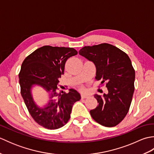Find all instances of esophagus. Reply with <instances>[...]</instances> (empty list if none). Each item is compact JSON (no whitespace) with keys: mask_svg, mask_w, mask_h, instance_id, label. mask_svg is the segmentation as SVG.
I'll list each match as a JSON object with an SVG mask.
<instances>
[{"mask_svg":"<svg viewBox=\"0 0 154 154\" xmlns=\"http://www.w3.org/2000/svg\"><path fill=\"white\" fill-rule=\"evenodd\" d=\"M89 97V94H87L85 93L81 94V98H82V99H86V98H88Z\"/></svg>","mask_w":154,"mask_h":154,"instance_id":"1","label":"esophagus"}]
</instances>
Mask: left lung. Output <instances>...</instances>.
Segmentation results:
<instances>
[{
	"instance_id": "8db88e82",
	"label": "left lung",
	"mask_w": 154,
	"mask_h": 154,
	"mask_svg": "<svg viewBox=\"0 0 154 154\" xmlns=\"http://www.w3.org/2000/svg\"><path fill=\"white\" fill-rule=\"evenodd\" d=\"M79 55L93 61L96 67L97 81L106 82L109 93L103 96L95 94L99 103L90 110L97 122L106 127L119 124L126 116L131 104L134 91L135 71L125 52L109 44L85 46Z\"/></svg>"
}]
</instances>
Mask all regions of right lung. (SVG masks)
<instances>
[{
    "label": "right lung",
    "mask_w": 154,
    "mask_h": 154,
    "mask_svg": "<svg viewBox=\"0 0 154 154\" xmlns=\"http://www.w3.org/2000/svg\"><path fill=\"white\" fill-rule=\"evenodd\" d=\"M77 54L72 48L44 45L26 57L19 73L20 92L26 106L34 120L49 130L63 126L70 119L74 103L81 99L80 94L73 89L68 93H58L59 79L64 73L65 62ZM39 86L46 91L48 99L43 107L33 100L32 88Z\"/></svg>",
    "instance_id": "add662e5"
}]
</instances>
